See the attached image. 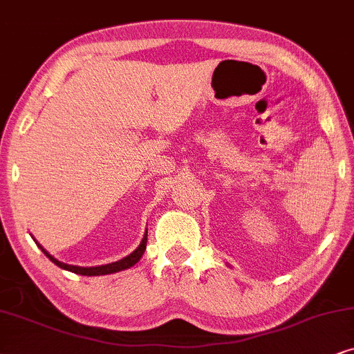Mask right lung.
Wrapping results in <instances>:
<instances>
[{"label": "right lung", "instance_id": "1", "mask_svg": "<svg viewBox=\"0 0 354 354\" xmlns=\"http://www.w3.org/2000/svg\"><path fill=\"white\" fill-rule=\"evenodd\" d=\"M37 246L41 249V252L45 254L46 257L50 259L51 262L55 263V266H58L61 268H64V270H69V272H74V273H79V275H87V277H95V275H108V273H116V272H121V270H126V268L133 267L134 263H138L140 261V257H142V254L145 251V246H147V233H145V236L142 238V241H140L139 248L136 249L129 254V256L122 257L121 261H116V262H111V263H106V266H98V267H77V266H68V263H63L59 262L58 259H55L53 256L48 251H45L44 248H41V244L34 239Z\"/></svg>", "mask_w": 354, "mask_h": 354}]
</instances>
